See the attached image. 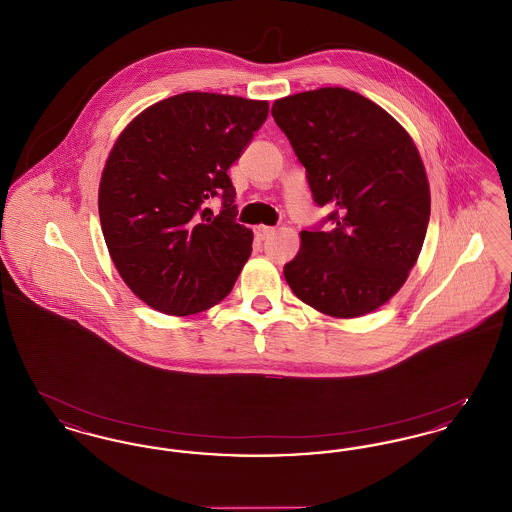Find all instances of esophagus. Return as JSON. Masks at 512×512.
<instances>
[{
	"mask_svg": "<svg viewBox=\"0 0 512 512\" xmlns=\"http://www.w3.org/2000/svg\"><path fill=\"white\" fill-rule=\"evenodd\" d=\"M272 234H274V228H270V226H255L257 240H267Z\"/></svg>",
	"mask_w": 512,
	"mask_h": 512,
	"instance_id": "1",
	"label": "esophagus"
}]
</instances>
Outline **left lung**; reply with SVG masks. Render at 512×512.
I'll use <instances>...</instances> for the list:
<instances>
[{
    "label": "left lung",
    "mask_w": 512,
    "mask_h": 512,
    "mask_svg": "<svg viewBox=\"0 0 512 512\" xmlns=\"http://www.w3.org/2000/svg\"><path fill=\"white\" fill-rule=\"evenodd\" d=\"M270 113L313 201L332 209L301 232L286 282L324 315L363 317L399 292L424 244L430 188L418 149L380 105L345 88L278 99Z\"/></svg>",
    "instance_id": "1"
}]
</instances>
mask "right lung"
I'll return each instance as SVG.
<instances>
[{
	"mask_svg": "<svg viewBox=\"0 0 512 512\" xmlns=\"http://www.w3.org/2000/svg\"><path fill=\"white\" fill-rule=\"evenodd\" d=\"M267 115V101L186 92L147 107L111 149L103 238L126 286L155 311L195 315L232 292L253 232L236 222L228 169Z\"/></svg>",
	"mask_w": 512,
	"mask_h": 512,
	"instance_id": "right-lung-1",
	"label": "right lung"
}]
</instances>
